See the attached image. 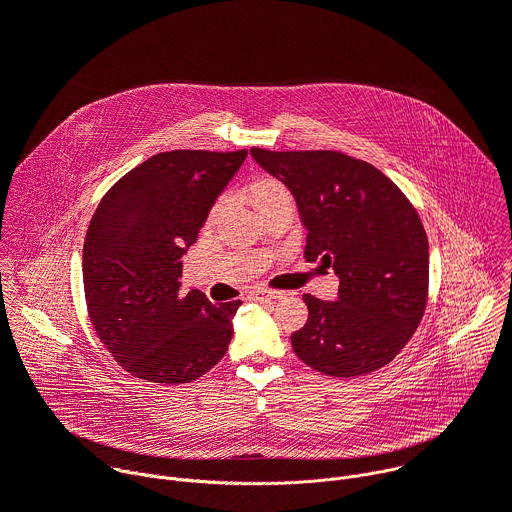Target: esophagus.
Instances as JSON below:
<instances>
[{
	"label": "esophagus",
	"instance_id": "esophagus-1",
	"mask_svg": "<svg viewBox=\"0 0 512 512\" xmlns=\"http://www.w3.org/2000/svg\"><path fill=\"white\" fill-rule=\"evenodd\" d=\"M255 300H279L283 298V291H275V289H257L253 291Z\"/></svg>",
	"mask_w": 512,
	"mask_h": 512
}]
</instances>
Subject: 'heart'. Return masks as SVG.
Instances as JSON below:
<instances>
[{"mask_svg":"<svg viewBox=\"0 0 512 512\" xmlns=\"http://www.w3.org/2000/svg\"><path fill=\"white\" fill-rule=\"evenodd\" d=\"M251 198H253L255 206L261 210V208H265L269 204H275V202H281V200H291V194H289V190L279 180H275V178H259L251 186ZM221 204L223 202H218L212 212L221 210Z\"/></svg>","mask_w":512,"mask_h":512,"instance_id":"b5f03b06","label":"heart"}]
</instances>
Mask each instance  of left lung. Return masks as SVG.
I'll return each instance as SVG.
<instances>
[{
	"label": "left lung",
	"instance_id": "obj_1",
	"mask_svg": "<svg viewBox=\"0 0 512 512\" xmlns=\"http://www.w3.org/2000/svg\"><path fill=\"white\" fill-rule=\"evenodd\" d=\"M251 156L294 194L308 229L306 261L340 279L336 302L304 294L308 322L291 334L294 352L330 377L379 371L427 306L429 245L417 210L381 170L342 152L251 148Z\"/></svg>",
	"mask_w": 512,
	"mask_h": 512
}]
</instances>
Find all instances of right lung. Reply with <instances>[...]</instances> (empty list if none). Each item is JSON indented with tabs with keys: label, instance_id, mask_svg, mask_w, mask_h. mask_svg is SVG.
<instances>
[{
	"label": "right lung",
	"instance_id": "right-lung-1",
	"mask_svg": "<svg viewBox=\"0 0 512 512\" xmlns=\"http://www.w3.org/2000/svg\"><path fill=\"white\" fill-rule=\"evenodd\" d=\"M245 158L247 150L162 152L99 202L83 247L87 310L133 377L192 383L225 356L241 300L210 304L198 289L184 296L182 257Z\"/></svg>",
	"mask_w": 512,
	"mask_h": 512
}]
</instances>
